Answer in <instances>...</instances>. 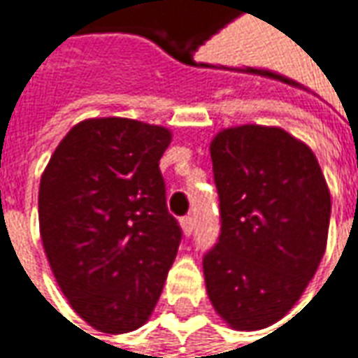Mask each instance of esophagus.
<instances>
[{
	"instance_id": "1",
	"label": "esophagus",
	"mask_w": 358,
	"mask_h": 358,
	"mask_svg": "<svg viewBox=\"0 0 358 358\" xmlns=\"http://www.w3.org/2000/svg\"><path fill=\"white\" fill-rule=\"evenodd\" d=\"M180 226H182V231H184V236H190L192 231H194V217L184 216L182 220H180Z\"/></svg>"
}]
</instances>
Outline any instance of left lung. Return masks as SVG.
Returning <instances> with one entry per match:
<instances>
[{"label": "left lung", "mask_w": 358, "mask_h": 358, "mask_svg": "<svg viewBox=\"0 0 358 358\" xmlns=\"http://www.w3.org/2000/svg\"><path fill=\"white\" fill-rule=\"evenodd\" d=\"M220 238L203 255L206 291L240 331L278 323L327 248L331 194L313 150L278 127L243 124L210 144Z\"/></svg>", "instance_id": "left-lung-1"}]
</instances>
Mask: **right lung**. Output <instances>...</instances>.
<instances>
[{
	"instance_id": "obj_1",
	"label": "right lung",
	"mask_w": 358,
	"mask_h": 358,
	"mask_svg": "<svg viewBox=\"0 0 358 358\" xmlns=\"http://www.w3.org/2000/svg\"><path fill=\"white\" fill-rule=\"evenodd\" d=\"M164 127L89 118L59 142L39 186L45 253L71 307L103 333L152 315L182 229L166 208Z\"/></svg>"
}]
</instances>
